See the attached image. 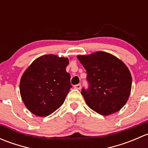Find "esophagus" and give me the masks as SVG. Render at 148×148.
I'll use <instances>...</instances> for the list:
<instances>
[{"mask_svg": "<svg viewBox=\"0 0 148 148\" xmlns=\"http://www.w3.org/2000/svg\"><path fill=\"white\" fill-rule=\"evenodd\" d=\"M74 87L75 88V89H81V84H77V85H74Z\"/></svg>", "mask_w": 148, "mask_h": 148, "instance_id": "obj_1", "label": "esophagus"}]
</instances>
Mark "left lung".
Wrapping results in <instances>:
<instances>
[{
	"label": "left lung",
	"instance_id": "left-lung-1",
	"mask_svg": "<svg viewBox=\"0 0 148 148\" xmlns=\"http://www.w3.org/2000/svg\"><path fill=\"white\" fill-rule=\"evenodd\" d=\"M87 74L89 87L82 95L88 107L102 115L120 111L129 99L132 76L125 64L114 55L95 51L77 55Z\"/></svg>",
	"mask_w": 148,
	"mask_h": 148
}]
</instances>
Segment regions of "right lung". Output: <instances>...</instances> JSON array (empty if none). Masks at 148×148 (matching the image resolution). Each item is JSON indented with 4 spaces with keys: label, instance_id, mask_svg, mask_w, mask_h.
Instances as JSON below:
<instances>
[{
    "label": "right lung",
    "instance_id": "right-lung-1",
    "mask_svg": "<svg viewBox=\"0 0 148 148\" xmlns=\"http://www.w3.org/2000/svg\"><path fill=\"white\" fill-rule=\"evenodd\" d=\"M67 57L46 54L36 59L25 70L19 89L26 108L35 115L46 117L61 107L71 88L66 71Z\"/></svg>",
    "mask_w": 148,
    "mask_h": 148
}]
</instances>
